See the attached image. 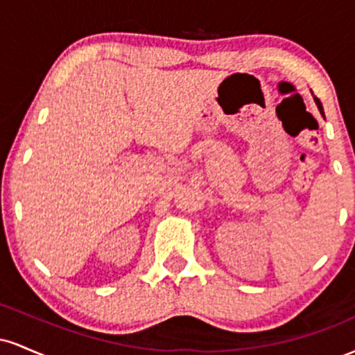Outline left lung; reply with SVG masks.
<instances>
[{
    "label": "left lung",
    "mask_w": 355,
    "mask_h": 355,
    "mask_svg": "<svg viewBox=\"0 0 355 355\" xmlns=\"http://www.w3.org/2000/svg\"><path fill=\"white\" fill-rule=\"evenodd\" d=\"M315 100V105H317V108H319V112L322 113V116H324V108H322V103H320V100L319 98H313Z\"/></svg>",
    "instance_id": "obj_1"
}]
</instances>
